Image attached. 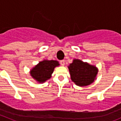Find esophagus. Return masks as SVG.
Returning a JSON list of instances; mask_svg holds the SVG:
<instances>
[{"mask_svg":"<svg viewBox=\"0 0 121 121\" xmlns=\"http://www.w3.org/2000/svg\"><path fill=\"white\" fill-rule=\"evenodd\" d=\"M60 64H61L62 65L64 66V65H65V60H60Z\"/></svg>","mask_w":121,"mask_h":121,"instance_id":"obj_1","label":"esophagus"}]
</instances>
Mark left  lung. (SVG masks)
<instances>
[{"label":"left lung","instance_id":"left-lung-1","mask_svg":"<svg viewBox=\"0 0 121 121\" xmlns=\"http://www.w3.org/2000/svg\"><path fill=\"white\" fill-rule=\"evenodd\" d=\"M68 68L71 81L80 86L90 85L96 79L98 72L96 67L79 59H74Z\"/></svg>","mask_w":121,"mask_h":121}]
</instances>
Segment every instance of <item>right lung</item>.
<instances>
[{"mask_svg": "<svg viewBox=\"0 0 121 121\" xmlns=\"http://www.w3.org/2000/svg\"><path fill=\"white\" fill-rule=\"evenodd\" d=\"M59 65L57 60H43L32 68L30 71V74L37 82L43 83L51 78L54 68Z\"/></svg>", "mask_w": 121, "mask_h": 121, "instance_id": "add662e5", "label": "right lung"}]
</instances>
